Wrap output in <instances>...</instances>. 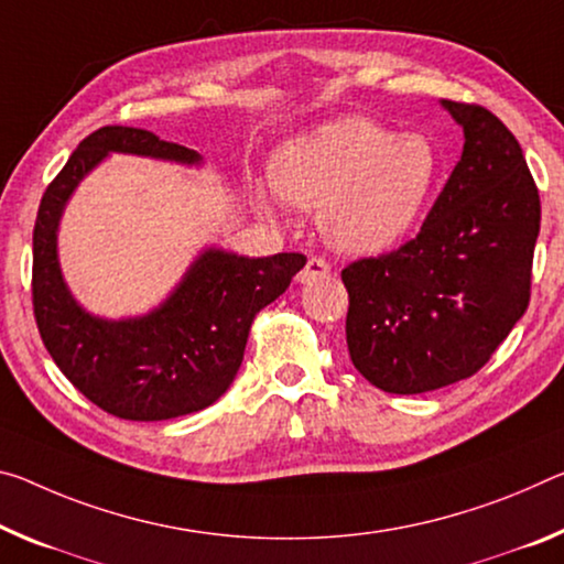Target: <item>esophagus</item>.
<instances>
[{
  "label": "esophagus",
  "mask_w": 564,
  "mask_h": 564,
  "mask_svg": "<svg viewBox=\"0 0 564 564\" xmlns=\"http://www.w3.org/2000/svg\"><path fill=\"white\" fill-rule=\"evenodd\" d=\"M330 273V265L324 261V258H308V263L303 265V271L296 275L299 283H314L318 279H326Z\"/></svg>",
  "instance_id": "esophagus-1"
}]
</instances>
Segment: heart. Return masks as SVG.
<instances>
[{"label": "heart", "mask_w": 564, "mask_h": 564, "mask_svg": "<svg viewBox=\"0 0 564 564\" xmlns=\"http://www.w3.org/2000/svg\"><path fill=\"white\" fill-rule=\"evenodd\" d=\"M440 175L424 135H399L366 118H338L285 140L271 160L273 193L318 210L326 243L344 253H379L422 216Z\"/></svg>", "instance_id": "obj_1"}]
</instances>
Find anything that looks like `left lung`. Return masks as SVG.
Returning <instances> with one entry per match:
<instances>
[{
  "mask_svg": "<svg viewBox=\"0 0 564 564\" xmlns=\"http://www.w3.org/2000/svg\"><path fill=\"white\" fill-rule=\"evenodd\" d=\"M442 107L464 148L419 236L341 271L348 354L389 394L469 379L530 303L540 193L520 142L485 107Z\"/></svg>",
  "mask_w": 564,
  "mask_h": 564,
  "instance_id": "left-lung-1",
  "label": "left lung"
}]
</instances>
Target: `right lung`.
Masks as SVG:
<instances>
[{"label":"right lung","instance_id":"add662e5","mask_svg":"<svg viewBox=\"0 0 564 564\" xmlns=\"http://www.w3.org/2000/svg\"><path fill=\"white\" fill-rule=\"evenodd\" d=\"M110 153L203 165L195 150L150 130L107 124L79 142L42 195L32 236V303L44 346L73 387L130 422H163L210 406L243 361L258 311L289 289L303 253L268 258L205 248L170 296L142 316L89 314L59 268V220L77 185Z\"/></svg>","mask_w":564,"mask_h":564}]
</instances>
